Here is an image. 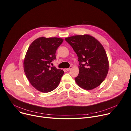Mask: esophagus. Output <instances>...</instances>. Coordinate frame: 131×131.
Returning a JSON list of instances; mask_svg holds the SVG:
<instances>
[{
  "label": "esophagus",
  "mask_w": 131,
  "mask_h": 131,
  "mask_svg": "<svg viewBox=\"0 0 131 131\" xmlns=\"http://www.w3.org/2000/svg\"><path fill=\"white\" fill-rule=\"evenodd\" d=\"M72 67H73V66H70V67H69V68H67V69H66V70H67V71H69L72 68Z\"/></svg>",
  "instance_id": "34e87169"
}]
</instances>
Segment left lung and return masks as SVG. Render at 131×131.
<instances>
[{"mask_svg": "<svg viewBox=\"0 0 131 131\" xmlns=\"http://www.w3.org/2000/svg\"><path fill=\"white\" fill-rule=\"evenodd\" d=\"M65 40L78 57L79 73L75 78L77 84L86 90L99 86L109 70L108 57L102 44L89 35H75Z\"/></svg>", "mask_w": 131, "mask_h": 131, "instance_id": "8db88e82", "label": "left lung"}]
</instances>
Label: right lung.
Masks as SVG:
<instances>
[{
    "label": "right lung",
    "mask_w": 131,
    "mask_h": 131,
    "mask_svg": "<svg viewBox=\"0 0 131 131\" xmlns=\"http://www.w3.org/2000/svg\"><path fill=\"white\" fill-rule=\"evenodd\" d=\"M63 42L61 38L41 37L28 49L23 63L25 73L31 84L41 92H49L56 88L64 74L63 70L50 66Z\"/></svg>",
    "instance_id": "add662e5"
}]
</instances>
